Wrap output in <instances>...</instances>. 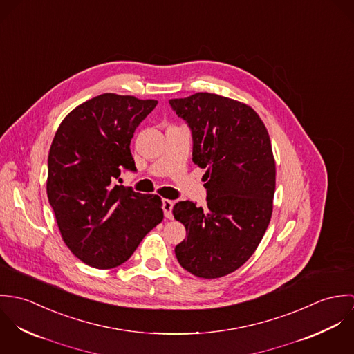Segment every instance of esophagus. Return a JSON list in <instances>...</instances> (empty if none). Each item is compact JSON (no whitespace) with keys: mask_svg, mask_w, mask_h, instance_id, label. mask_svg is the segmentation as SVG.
I'll list each match as a JSON object with an SVG mask.
<instances>
[{"mask_svg":"<svg viewBox=\"0 0 354 354\" xmlns=\"http://www.w3.org/2000/svg\"><path fill=\"white\" fill-rule=\"evenodd\" d=\"M173 205H174L173 201H169V199H163V201H162V209H163V214H165V216H166L167 219H171V218H173V212H171Z\"/></svg>","mask_w":354,"mask_h":354,"instance_id":"esophagus-1","label":"esophagus"}]
</instances>
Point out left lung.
Returning a JSON list of instances; mask_svg holds the SVG:
<instances>
[{
    "label": "left lung",
    "mask_w": 354,
    "mask_h": 354,
    "mask_svg": "<svg viewBox=\"0 0 354 354\" xmlns=\"http://www.w3.org/2000/svg\"><path fill=\"white\" fill-rule=\"evenodd\" d=\"M192 132V160L205 169L207 205L178 202L187 229L174 252L183 268L214 279L240 268L256 251L272 214L275 162L268 132L245 103L198 93L170 100Z\"/></svg>",
    "instance_id": "8db88e82"
}]
</instances>
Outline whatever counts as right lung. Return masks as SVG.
Returning <instances> with one entry per match:
<instances>
[{
	"mask_svg": "<svg viewBox=\"0 0 354 354\" xmlns=\"http://www.w3.org/2000/svg\"><path fill=\"white\" fill-rule=\"evenodd\" d=\"M158 101L102 94L73 109L58 127L48 159V198L64 243L94 268L127 261L163 219L158 195L117 184L135 171L131 140Z\"/></svg>",
	"mask_w": 354,
	"mask_h": 354,
	"instance_id": "1",
	"label": "right lung"
}]
</instances>
